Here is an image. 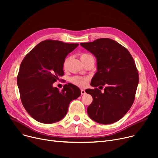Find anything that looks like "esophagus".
Here are the masks:
<instances>
[{"instance_id": "obj_1", "label": "esophagus", "mask_w": 158, "mask_h": 158, "mask_svg": "<svg viewBox=\"0 0 158 158\" xmlns=\"http://www.w3.org/2000/svg\"><path fill=\"white\" fill-rule=\"evenodd\" d=\"M81 95H85L86 94L85 90L84 89H81Z\"/></svg>"}]
</instances>
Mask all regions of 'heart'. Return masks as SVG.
Wrapping results in <instances>:
<instances>
[{"mask_svg": "<svg viewBox=\"0 0 158 158\" xmlns=\"http://www.w3.org/2000/svg\"><path fill=\"white\" fill-rule=\"evenodd\" d=\"M93 56L90 54H82L81 56V60L82 61H85L87 60L89 58H92ZM67 62H68V59H66L64 63H63V68L66 69V65H67ZM70 81L72 82L73 84L76 85L78 86L81 87H85L87 85L88 82V78L86 77H82V76H74L71 78Z\"/></svg>", "mask_w": 158, "mask_h": 158, "instance_id": "heart-1", "label": "heart"}]
</instances>
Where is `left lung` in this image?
<instances>
[{
  "instance_id": "1",
  "label": "left lung",
  "mask_w": 158,
  "mask_h": 158,
  "mask_svg": "<svg viewBox=\"0 0 158 158\" xmlns=\"http://www.w3.org/2000/svg\"><path fill=\"white\" fill-rule=\"evenodd\" d=\"M80 45L97 60V71L91 86H106L103 93L97 88L86 89L93 97L88 114L99 123L117 122L128 112L135 100L139 77L133 58L127 48L110 38Z\"/></svg>"
}]
</instances>
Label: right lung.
Instances as JSON below:
<instances>
[{
  "instance_id": "obj_1",
  "label": "right lung",
  "mask_w": 158,
  "mask_h": 158,
  "mask_svg": "<svg viewBox=\"0 0 158 158\" xmlns=\"http://www.w3.org/2000/svg\"><path fill=\"white\" fill-rule=\"evenodd\" d=\"M78 44L57 40L41 41L22 61L17 77L22 103L26 111L38 122L52 123L62 120L70 102L81 95L76 85H65L61 91L53 86L63 76V63Z\"/></svg>"
}]
</instances>
